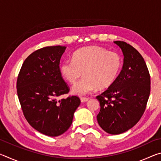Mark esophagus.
<instances>
[{
    "label": "esophagus",
    "instance_id": "obj_1",
    "mask_svg": "<svg viewBox=\"0 0 161 161\" xmlns=\"http://www.w3.org/2000/svg\"><path fill=\"white\" fill-rule=\"evenodd\" d=\"M80 100H81V102H87V101L89 100V98H86V97H84V98H81L80 99Z\"/></svg>",
    "mask_w": 161,
    "mask_h": 161
}]
</instances>
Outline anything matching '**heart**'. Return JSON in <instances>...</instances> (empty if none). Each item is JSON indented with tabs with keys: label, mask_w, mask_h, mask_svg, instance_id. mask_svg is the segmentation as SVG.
<instances>
[{
	"label": "heart",
	"mask_w": 161,
	"mask_h": 161,
	"mask_svg": "<svg viewBox=\"0 0 161 161\" xmlns=\"http://www.w3.org/2000/svg\"><path fill=\"white\" fill-rule=\"evenodd\" d=\"M122 61L119 54L99 46L80 49L73 54L72 59H65L60 64L61 75L68 82L74 83L84 77L72 88V94L84 96L97 87L107 88L118 77Z\"/></svg>",
	"instance_id": "b5f03b06"
}]
</instances>
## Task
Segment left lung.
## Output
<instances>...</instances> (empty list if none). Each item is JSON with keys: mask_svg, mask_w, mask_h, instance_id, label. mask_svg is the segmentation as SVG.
Returning a JSON list of instances; mask_svg holds the SVG:
<instances>
[{"mask_svg": "<svg viewBox=\"0 0 161 161\" xmlns=\"http://www.w3.org/2000/svg\"><path fill=\"white\" fill-rule=\"evenodd\" d=\"M124 54L122 70L107 90L97 97L102 129L112 135L129 130L143 116L151 91V77L143 57L131 45L114 41Z\"/></svg>", "mask_w": 161, "mask_h": 161, "instance_id": "left-lung-1", "label": "left lung"}]
</instances>
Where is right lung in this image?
<instances>
[{"label": "right lung", "instance_id": "1", "mask_svg": "<svg viewBox=\"0 0 161 161\" xmlns=\"http://www.w3.org/2000/svg\"><path fill=\"white\" fill-rule=\"evenodd\" d=\"M66 48L51 46L32 53L24 61L17 80L18 99L26 120L37 131L53 137L67 131L80 104L76 96L57 100L69 92L59 70Z\"/></svg>", "mask_w": 161, "mask_h": 161}]
</instances>
